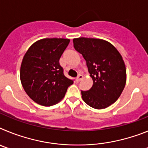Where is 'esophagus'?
Instances as JSON below:
<instances>
[{"label":"esophagus","instance_id":"1","mask_svg":"<svg viewBox=\"0 0 148 148\" xmlns=\"http://www.w3.org/2000/svg\"><path fill=\"white\" fill-rule=\"evenodd\" d=\"M83 78H84V76L82 75H81V74H80V75H78V76L76 78V82H79Z\"/></svg>","mask_w":148,"mask_h":148}]
</instances>
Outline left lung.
<instances>
[{"instance_id":"1","label":"left lung","mask_w":148,"mask_h":148,"mask_svg":"<svg viewBox=\"0 0 148 148\" xmlns=\"http://www.w3.org/2000/svg\"><path fill=\"white\" fill-rule=\"evenodd\" d=\"M73 45L86 60L92 87L82 91L86 104L95 109H104L116 102L126 84L127 73L122 56L114 46L100 38H78Z\"/></svg>"}]
</instances>
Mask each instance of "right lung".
Listing matches in <instances>:
<instances>
[{"label": "right lung", "instance_id": "right-lung-1", "mask_svg": "<svg viewBox=\"0 0 148 148\" xmlns=\"http://www.w3.org/2000/svg\"><path fill=\"white\" fill-rule=\"evenodd\" d=\"M68 38H43L30 46L23 56L21 82L29 97L42 106L54 105L64 97L73 82L63 73L59 59Z\"/></svg>", "mask_w": 148, "mask_h": 148}]
</instances>
